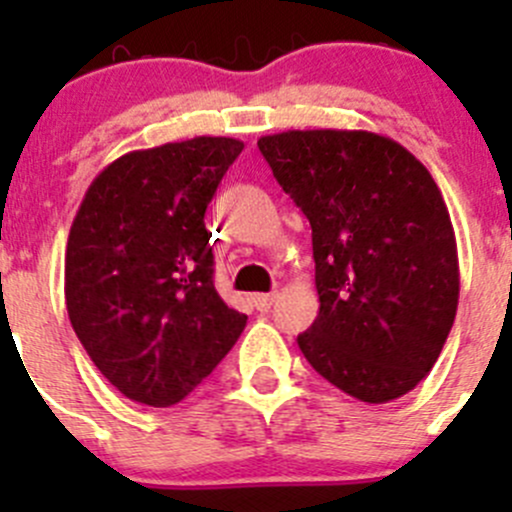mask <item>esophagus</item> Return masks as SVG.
Segmentation results:
<instances>
[{"label": "esophagus", "mask_w": 512, "mask_h": 512, "mask_svg": "<svg viewBox=\"0 0 512 512\" xmlns=\"http://www.w3.org/2000/svg\"><path fill=\"white\" fill-rule=\"evenodd\" d=\"M275 299H277L275 292H272V294H252V304H255L260 312H267V309L275 304Z\"/></svg>", "instance_id": "obj_1"}]
</instances>
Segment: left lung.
Returning <instances> with one entry per match:
<instances>
[{
    "instance_id": "obj_1",
    "label": "left lung",
    "mask_w": 512,
    "mask_h": 512,
    "mask_svg": "<svg viewBox=\"0 0 512 512\" xmlns=\"http://www.w3.org/2000/svg\"><path fill=\"white\" fill-rule=\"evenodd\" d=\"M257 146L312 225L319 314L297 337L302 354L366 404L409 394L446 344L461 289L436 180L371 131H285Z\"/></svg>"
}]
</instances>
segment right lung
<instances>
[{
	"mask_svg": "<svg viewBox=\"0 0 512 512\" xmlns=\"http://www.w3.org/2000/svg\"><path fill=\"white\" fill-rule=\"evenodd\" d=\"M245 143L198 136L131 151L96 175L66 242L71 327L131 401L170 406L230 352L247 317L213 282L205 210Z\"/></svg>",
	"mask_w": 512,
	"mask_h": 512,
	"instance_id": "obj_1",
	"label": "right lung"
}]
</instances>
